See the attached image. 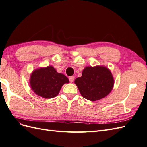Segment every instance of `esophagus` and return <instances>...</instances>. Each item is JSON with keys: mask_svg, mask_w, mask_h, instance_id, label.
Listing matches in <instances>:
<instances>
[{"mask_svg": "<svg viewBox=\"0 0 147 147\" xmlns=\"http://www.w3.org/2000/svg\"><path fill=\"white\" fill-rule=\"evenodd\" d=\"M74 79H75V77L74 76H72V77H69V81L70 83H72L74 82Z\"/></svg>", "mask_w": 147, "mask_h": 147, "instance_id": "obj_1", "label": "esophagus"}]
</instances>
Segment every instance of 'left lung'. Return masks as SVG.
I'll use <instances>...</instances> for the list:
<instances>
[{
    "mask_svg": "<svg viewBox=\"0 0 147 147\" xmlns=\"http://www.w3.org/2000/svg\"><path fill=\"white\" fill-rule=\"evenodd\" d=\"M82 97L96 101L106 97L112 91L114 78L111 71L105 66H88L82 71V75L75 80Z\"/></svg>",
    "mask_w": 147,
    "mask_h": 147,
    "instance_id": "obj_1",
    "label": "left lung"
}]
</instances>
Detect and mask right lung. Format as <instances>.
<instances>
[{"label": "right lung", "instance_id": "obj_1", "mask_svg": "<svg viewBox=\"0 0 147 147\" xmlns=\"http://www.w3.org/2000/svg\"><path fill=\"white\" fill-rule=\"evenodd\" d=\"M69 80L65 75L58 73L52 65L35 69L30 77L29 83L35 94L45 99L54 98Z\"/></svg>", "mask_w": 147, "mask_h": 147}]
</instances>
